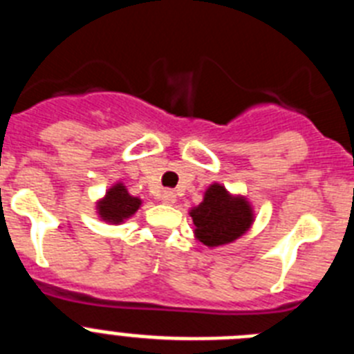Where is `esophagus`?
<instances>
[{
	"label": "esophagus",
	"instance_id": "esophagus-1",
	"mask_svg": "<svg viewBox=\"0 0 354 354\" xmlns=\"http://www.w3.org/2000/svg\"><path fill=\"white\" fill-rule=\"evenodd\" d=\"M175 200H177V196H175L174 192H170V189H165V192L161 193V202L162 204H175Z\"/></svg>",
	"mask_w": 354,
	"mask_h": 354
}]
</instances>
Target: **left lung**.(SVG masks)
<instances>
[{
    "label": "left lung",
    "mask_w": 354,
    "mask_h": 354,
    "mask_svg": "<svg viewBox=\"0 0 354 354\" xmlns=\"http://www.w3.org/2000/svg\"><path fill=\"white\" fill-rule=\"evenodd\" d=\"M195 237L209 248L239 239L252 227L253 209L241 195H230L225 186L214 183L204 193L202 204L189 211Z\"/></svg>",
    "instance_id": "1"
}]
</instances>
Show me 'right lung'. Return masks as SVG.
I'll return each instance as SVG.
<instances>
[{
  "mask_svg": "<svg viewBox=\"0 0 354 354\" xmlns=\"http://www.w3.org/2000/svg\"><path fill=\"white\" fill-rule=\"evenodd\" d=\"M142 205L138 196H131L127 187L117 183L106 192L104 198L97 202V214L99 218L111 225H120L131 218Z\"/></svg>",
  "mask_w": 354,
  "mask_h": 354,
  "instance_id": "1",
  "label": "right lung"
}]
</instances>
